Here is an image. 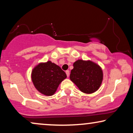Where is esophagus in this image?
I'll use <instances>...</instances> for the list:
<instances>
[{"label":"esophagus","instance_id":"34e87169","mask_svg":"<svg viewBox=\"0 0 133 133\" xmlns=\"http://www.w3.org/2000/svg\"><path fill=\"white\" fill-rule=\"evenodd\" d=\"M66 74L67 77H69V76H70V71H69L68 70L66 71Z\"/></svg>","mask_w":133,"mask_h":133}]
</instances>
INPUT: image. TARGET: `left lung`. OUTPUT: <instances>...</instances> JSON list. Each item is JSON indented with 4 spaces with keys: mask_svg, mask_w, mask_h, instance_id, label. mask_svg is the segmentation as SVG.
<instances>
[{
    "mask_svg": "<svg viewBox=\"0 0 133 133\" xmlns=\"http://www.w3.org/2000/svg\"><path fill=\"white\" fill-rule=\"evenodd\" d=\"M70 78L82 92L91 94L99 90L103 81V71L91 61L79 59L73 63Z\"/></svg>",
    "mask_w": 133,
    "mask_h": 133,
    "instance_id": "8db88e82",
    "label": "left lung"
}]
</instances>
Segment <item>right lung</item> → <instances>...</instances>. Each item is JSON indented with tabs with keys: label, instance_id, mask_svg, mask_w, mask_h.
Returning <instances> with one entry per match:
<instances>
[{
	"label": "right lung",
	"instance_id": "right-lung-1",
	"mask_svg": "<svg viewBox=\"0 0 133 133\" xmlns=\"http://www.w3.org/2000/svg\"><path fill=\"white\" fill-rule=\"evenodd\" d=\"M31 80L38 91L45 96H52L66 74L51 61L41 62L36 65L31 72Z\"/></svg>",
	"mask_w": 133,
	"mask_h": 133
}]
</instances>
